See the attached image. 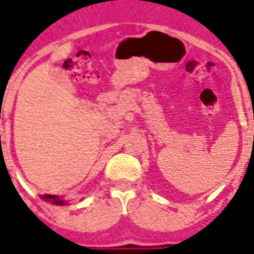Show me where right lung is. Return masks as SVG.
<instances>
[{
	"label": "right lung",
	"instance_id": "obj_1",
	"mask_svg": "<svg viewBox=\"0 0 254 254\" xmlns=\"http://www.w3.org/2000/svg\"><path fill=\"white\" fill-rule=\"evenodd\" d=\"M41 199H44L45 201H50L51 204H55V205H64V204H66V201H64V200L60 196H58V195L45 194L41 196Z\"/></svg>",
	"mask_w": 254,
	"mask_h": 254
}]
</instances>
